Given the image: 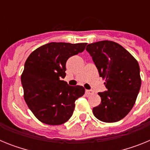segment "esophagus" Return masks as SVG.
<instances>
[{
	"instance_id": "obj_1",
	"label": "esophagus",
	"mask_w": 150,
	"mask_h": 150,
	"mask_svg": "<svg viewBox=\"0 0 150 150\" xmlns=\"http://www.w3.org/2000/svg\"><path fill=\"white\" fill-rule=\"evenodd\" d=\"M86 95H92L94 92L93 91H91V90H86Z\"/></svg>"
}]
</instances>
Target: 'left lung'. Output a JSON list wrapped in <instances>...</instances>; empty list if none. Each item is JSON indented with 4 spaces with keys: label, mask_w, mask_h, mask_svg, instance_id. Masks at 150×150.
<instances>
[{
    "label": "left lung",
    "mask_w": 150,
    "mask_h": 150,
    "mask_svg": "<svg viewBox=\"0 0 150 150\" xmlns=\"http://www.w3.org/2000/svg\"><path fill=\"white\" fill-rule=\"evenodd\" d=\"M86 51L92 57L107 91L98 92L101 102L94 107L95 117L104 122L122 120L131 111L141 86L138 62L129 52L113 41L90 43Z\"/></svg>",
    "instance_id": "8db88e82"
}]
</instances>
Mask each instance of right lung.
<instances>
[{
  "mask_svg": "<svg viewBox=\"0 0 150 150\" xmlns=\"http://www.w3.org/2000/svg\"><path fill=\"white\" fill-rule=\"evenodd\" d=\"M86 43H47L33 51L21 76L24 98L41 122L59 125L71 117L75 100L85 93L81 86H71L62 80L70 57L84 51Z\"/></svg>",
  "mask_w": 150,
  "mask_h": 150,
  "instance_id": "1",
  "label": "right lung"
}]
</instances>
